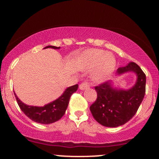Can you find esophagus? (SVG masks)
<instances>
[{
    "label": "esophagus",
    "instance_id": "esophagus-1",
    "mask_svg": "<svg viewBox=\"0 0 159 159\" xmlns=\"http://www.w3.org/2000/svg\"><path fill=\"white\" fill-rule=\"evenodd\" d=\"M89 87H90V84L87 81L82 82L81 84L79 85V88L81 89V90H84V89L89 88Z\"/></svg>",
    "mask_w": 159,
    "mask_h": 159
}]
</instances>
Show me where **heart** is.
Listing matches in <instances>:
<instances>
[{"mask_svg":"<svg viewBox=\"0 0 159 159\" xmlns=\"http://www.w3.org/2000/svg\"><path fill=\"white\" fill-rule=\"evenodd\" d=\"M116 66L114 57L106 52L98 49L87 51L84 55L81 68L85 70H92V77L94 81L101 82L107 79L114 72Z\"/></svg>","mask_w":159,"mask_h":159,"instance_id":"obj_1","label":"heart"}]
</instances>
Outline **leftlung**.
<instances>
[{
    "label": "left lung",
    "instance_id": "8db88e82",
    "mask_svg": "<svg viewBox=\"0 0 159 159\" xmlns=\"http://www.w3.org/2000/svg\"><path fill=\"white\" fill-rule=\"evenodd\" d=\"M129 72H134L138 77L136 84L131 89L114 88L111 81L95 87L97 98L91 105L90 110L94 119L104 126L117 127L126 123L134 116L143 101L146 92V75L133 62L120 67L116 73Z\"/></svg>",
    "mask_w": 159,
    "mask_h": 159
}]
</instances>
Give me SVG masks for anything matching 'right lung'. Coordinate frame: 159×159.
Listing matches in <instances>:
<instances>
[{
	"label": "right lung",
	"instance_id": "right-lung-1",
	"mask_svg": "<svg viewBox=\"0 0 159 159\" xmlns=\"http://www.w3.org/2000/svg\"><path fill=\"white\" fill-rule=\"evenodd\" d=\"M48 48L59 49L60 47L48 45L45 48ZM78 87V84L68 87L59 98L43 107L25 105L14 94L19 107L27 117L38 123L51 124L59 120L64 115L68 107L69 98L72 93L77 91Z\"/></svg>",
	"mask_w": 159,
	"mask_h": 159
}]
</instances>
